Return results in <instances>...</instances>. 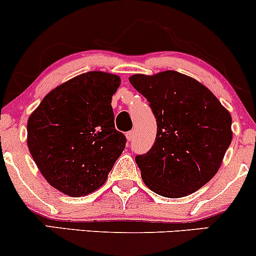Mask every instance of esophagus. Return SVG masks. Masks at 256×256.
Here are the masks:
<instances>
[{"instance_id":"obj_1","label":"esophagus","mask_w":256,"mask_h":256,"mask_svg":"<svg viewBox=\"0 0 256 256\" xmlns=\"http://www.w3.org/2000/svg\"><path fill=\"white\" fill-rule=\"evenodd\" d=\"M134 131L126 132V140H128V142H131L132 140H134Z\"/></svg>"}]
</instances>
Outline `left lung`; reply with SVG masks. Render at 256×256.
Returning a JSON list of instances; mask_svg holds the SVG:
<instances>
[{
  "instance_id": "obj_1",
  "label": "left lung",
  "mask_w": 256,
  "mask_h": 256,
  "mask_svg": "<svg viewBox=\"0 0 256 256\" xmlns=\"http://www.w3.org/2000/svg\"><path fill=\"white\" fill-rule=\"evenodd\" d=\"M128 80L149 101L158 122L152 149L136 156L144 184L166 198L202 188L232 143L229 110L204 84L173 70Z\"/></svg>"
}]
</instances>
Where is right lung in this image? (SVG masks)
<instances>
[{"mask_svg":"<svg viewBox=\"0 0 256 256\" xmlns=\"http://www.w3.org/2000/svg\"><path fill=\"white\" fill-rule=\"evenodd\" d=\"M114 74L89 72L62 83L27 122V146L52 187L70 196L90 194L106 182L126 138L116 130Z\"/></svg>","mask_w":256,"mask_h":256,"instance_id":"1","label":"right lung"}]
</instances>
